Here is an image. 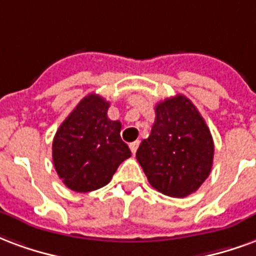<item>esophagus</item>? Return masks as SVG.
I'll return each instance as SVG.
<instances>
[{
	"mask_svg": "<svg viewBox=\"0 0 256 256\" xmlns=\"http://www.w3.org/2000/svg\"><path fill=\"white\" fill-rule=\"evenodd\" d=\"M138 147H139V140L134 142V143H130V151H132V154H134V156L136 154V150H138Z\"/></svg>",
	"mask_w": 256,
	"mask_h": 256,
	"instance_id": "34e87169",
	"label": "esophagus"
}]
</instances>
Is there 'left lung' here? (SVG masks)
<instances>
[{
    "instance_id": "1",
    "label": "left lung",
    "mask_w": 256,
    "mask_h": 256,
    "mask_svg": "<svg viewBox=\"0 0 256 256\" xmlns=\"http://www.w3.org/2000/svg\"><path fill=\"white\" fill-rule=\"evenodd\" d=\"M212 158L210 130L187 96L176 95L156 106L150 136L136 151L151 187L168 196H188L208 177Z\"/></svg>"
}]
</instances>
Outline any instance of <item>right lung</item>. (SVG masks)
Returning a JSON list of instances; mask_svg holds the SVG:
<instances>
[{
    "mask_svg": "<svg viewBox=\"0 0 256 256\" xmlns=\"http://www.w3.org/2000/svg\"><path fill=\"white\" fill-rule=\"evenodd\" d=\"M109 106L100 95H87L56 132L54 168L72 191L105 187L121 162L130 156V147L120 136L121 122L108 117Z\"/></svg>",
    "mask_w": 256,
    "mask_h": 256,
    "instance_id": "add662e5",
    "label": "right lung"
}]
</instances>
